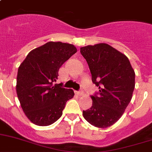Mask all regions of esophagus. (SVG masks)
Returning <instances> with one entry per match:
<instances>
[{
	"instance_id": "esophagus-1",
	"label": "esophagus",
	"mask_w": 152,
	"mask_h": 152,
	"mask_svg": "<svg viewBox=\"0 0 152 152\" xmlns=\"http://www.w3.org/2000/svg\"><path fill=\"white\" fill-rule=\"evenodd\" d=\"M76 94H77L78 96H83L84 95V93L82 91H75Z\"/></svg>"
}]
</instances>
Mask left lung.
Wrapping results in <instances>:
<instances>
[{
    "mask_svg": "<svg viewBox=\"0 0 152 152\" xmlns=\"http://www.w3.org/2000/svg\"><path fill=\"white\" fill-rule=\"evenodd\" d=\"M86 59L92 81L98 87V95L91 96L92 106L83 111L87 121L105 128L122 116L130 103L135 85V73L121 52L107 44L100 43L80 48Z\"/></svg>",
    "mask_w": 152,
    "mask_h": 152,
    "instance_id": "obj_1",
    "label": "left lung"
}]
</instances>
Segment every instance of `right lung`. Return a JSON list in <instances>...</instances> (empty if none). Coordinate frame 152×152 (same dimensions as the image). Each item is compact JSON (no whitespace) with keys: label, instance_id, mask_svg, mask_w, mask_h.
Instances as JSON below:
<instances>
[{"label":"right lung","instance_id":"right-lung-1","mask_svg":"<svg viewBox=\"0 0 152 152\" xmlns=\"http://www.w3.org/2000/svg\"><path fill=\"white\" fill-rule=\"evenodd\" d=\"M77 52L75 45L49 41L31 50L18 67L16 91L22 110L32 123L48 126L60 118L72 89L55 84L58 71Z\"/></svg>","mask_w":152,"mask_h":152}]
</instances>
